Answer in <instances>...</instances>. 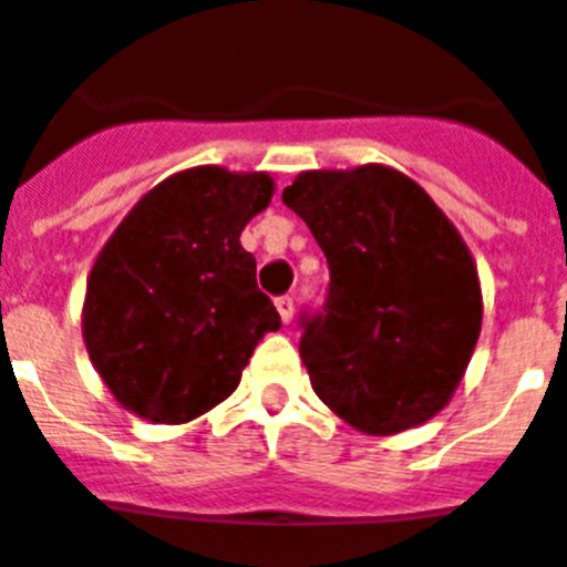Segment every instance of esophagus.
Listing matches in <instances>:
<instances>
[{
    "label": "esophagus",
    "mask_w": 567,
    "mask_h": 567,
    "mask_svg": "<svg viewBox=\"0 0 567 567\" xmlns=\"http://www.w3.org/2000/svg\"><path fill=\"white\" fill-rule=\"evenodd\" d=\"M276 309H279V315H282V323L288 327V323L293 320V297H288V293H285V297H276Z\"/></svg>",
    "instance_id": "34e87169"
}]
</instances>
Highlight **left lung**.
I'll use <instances>...</instances> for the list:
<instances>
[{"label": "left lung", "instance_id": "8db88e82", "mask_svg": "<svg viewBox=\"0 0 567 567\" xmlns=\"http://www.w3.org/2000/svg\"><path fill=\"white\" fill-rule=\"evenodd\" d=\"M282 203L329 265L323 309L300 320L315 394L368 435L435 417L483 327L480 276L456 226L417 182L382 164L300 173Z\"/></svg>", "mask_w": 567, "mask_h": 567}]
</instances>
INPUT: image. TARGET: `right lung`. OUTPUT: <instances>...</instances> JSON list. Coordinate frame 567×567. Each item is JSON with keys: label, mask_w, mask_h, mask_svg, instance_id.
<instances>
[{"label": "right lung", "mask_w": 567, "mask_h": 567, "mask_svg": "<svg viewBox=\"0 0 567 567\" xmlns=\"http://www.w3.org/2000/svg\"><path fill=\"white\" fill-rule=\"evenodd\" d=\"M274 196L267 173L190 167L155 185L93 261L82 336L117 403L153 423H188L238 388L282 327L256 285L240 231Z\"/></svg>", "instance_id": "right-lung-1"}]
</instances>
